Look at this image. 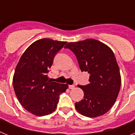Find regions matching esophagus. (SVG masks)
<instances>
[{"label":"esophagus","instance_id":"obj_1","mask_svg":"<svg viewBox=\"0 0 135 135\" xmlns=\"http://www.w3.org/2000/svg\"><path fill=\"white\" fill-rule=\"evenodd\" d=\"M75 88L74 85H69V89H73Z\"/></svg>","mask_w":135,"mask_h":135}]
</instances>
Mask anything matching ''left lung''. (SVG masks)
Listing matches in <instances>:
<instances>
[{
  "mask_svg": "<svg viewBox=\"0 0 135 135\" xmlns=\"http://www.w3.org/2000/svg\"><path fill=\"white\" fill-rule=\"evenodd\" d=\"M76 55L82 71L89 74L90 82L78 85L84 92V99L75 103L82 115L96 118L107 113L114 105L121 86L120 69L114 52L108 45L93 38L65 46Z\"/></svg>",
  "mask_w": 135,
  "mask_h": 135,
  "instance_id": "obj_1",
  "label": "left lung"
}]
</instances>
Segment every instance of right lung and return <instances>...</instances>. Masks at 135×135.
<instances>
[{
    "label": "right lung",
    "instance_id": "right-lung-1",
    "mask_svg": "<svg viewBox=\"0 0 135 135\" xmlns=\"http://www.w3.org/2000/svg\"><path fill=\"white\" fill-rule=\"evenodd\" d=\"M67 42L42 38L34 42L21 55L13 78L17 99L25 109L36 116L53 113L59 95L68 88L49 80V68L56 53Z\"/></svg>",
    "mask_w": 135,
    "mask_h": 135
}]
</instances>
